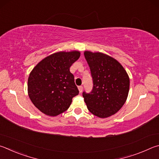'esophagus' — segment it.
Returning <instances> with one entry per match:
<instances>
[{"instance_id": "obj_1", "label": "esophagus", "mask_w": 159, "mask_h": 159, "mask_svg": "<svg viewBox=\"0 0 159 159\" xmlns=\"http://www.w3.org/2000/svg\"><path fill=\"white\" fill-rule=\"evenodd\" d=\"M78 90H79L80 93H82V91H83V87H82V86H80V87H78Z\"/></svg>"}]
</instances>
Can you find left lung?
Listing matches in <instances>:
<instances>
[{
    "instance_id": "obj_1",
    "label": "left lung",
    "mask_w": 159,
    "mask_h": 159,
    "mask_svg": "<svg viewBox=\"0 0 159 159\" xmlns=\"http://www.w3.org/2000/svg\"><path fill=\"white\" fill-rule=\"evenodd\" d=\"M89 66L93 87L82 96L89 111L100 118L115 115L126 101L130 80L126 70L115 58L102 52H84Z\"/></svg>"
}]
</instances>
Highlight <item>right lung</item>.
<instances>
[{
	"label": "right lung",
	"mask_w": 159,
	"mask_h": 159,
	"mask_svg": "<svg viewBox=\"0 0 159 159\" xmlns=\"http://www.w3.org/2000/svg\"><path fill=\"white\" fill-rule=\"evenodd\" d=\"M80 57L79 51L58 52L43 58L28 79V94L44 115L55 116L68 109L79 91L70 68Z\"/></svg>",
	"instance_id": "right-lung-1"
}]
</instances>
